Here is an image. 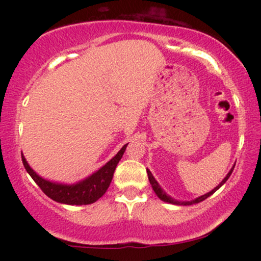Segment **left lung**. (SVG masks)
Here are the masks:
<instances>
[{
	"mask_svg": "<svg viewBox=\"0 0 261 261\" xmlns=\"http://www.w3.org/2000/svg\"><path fill=\"white\" fill-rule=\"evenodd\" d=\"M236 166V164H234ZM233 168H234V167H232V168H230V170L228 172V174H227L226 176H224V179L222 181L220 182V184L217 185L216 188L215 189H212L211 191H208L207 194H205V195H201V196H199V197H196V199H194V200H191V201H178V200H175V199H173V197H170L168 194L166 193V191L163 190V189L161 188V185L158 184V181L155 180L154 179V176L152 175V173L149 172V170L147 169V175H148V180H149V182H151V185H152V189H153V191L155 193V195H157L158 197H160V199L162 200V201H164V202H168V203H173V205H179V206H189V205H194V203H199V202H201V201H203V200L205 199H207L208 196H211L212 194L215 193V191H217L218 189H220L221 187H222V185L224 184V182H226L227 180H228V178L230 176V174H232V172H233Z\"/></svg>",
	"mask_w": 261,
	"mask_h": 261,
	"instance_id": "1",
	"label": "left lung"
}]
</instances>
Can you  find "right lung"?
Segmentation results:
<instances>
[{
	"label": "right lung",
	"mask_w": 261,
	"mask_h": 261,
	"mask_svg": "<svg viewBox=\"0 0 261 261\" xmlns=\"http://www.w3.org/2000/svg\"><path fill=\"white\" fill-rule=\"evenodd\" d=\"M126 146L127 143L122 146L120 151L100 169L74 184H64V182H56L44 179L43 176L37 174L31 168L23 153L22 161L23 166L33 178V180L37 182L38 187L44 191L45 195L49 196L54 201L65 203V205H89V203L99 200L106 194L110 182H112L116 166L126 149Z\"/></svg>",
	"instance_id": "1"
}]
</instances>
